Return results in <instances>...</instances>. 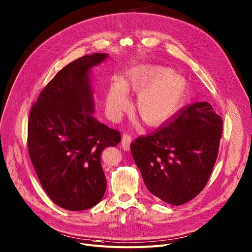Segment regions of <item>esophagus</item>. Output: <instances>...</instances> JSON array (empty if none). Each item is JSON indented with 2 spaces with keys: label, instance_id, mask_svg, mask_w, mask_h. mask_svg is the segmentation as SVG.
<instances>
[{
  "label": "esophagus",
  "instance_id": "obj_1",
  "mask_svg": "<svg viewBox=\"0 0 252 252\" xmlns=\"http://www.w3.org/2000/svg\"><path fill=\"white\" fill-rule=\"evenodd\" d=\"M130 142H131V136L129 135V133H125V135L122 138V147H123V149L126 150V151H128Z\"/></svg>",
  "mask_w": 252,
  "mask_h": 252
}]
</instances>
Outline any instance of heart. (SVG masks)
Here are the masks:
<instances>
[{"label":"heart","mask_w":252,"mask_h":252,"mask_svg":"<svg viewBox=\"0 0 252 252\" xmlns=\"http://www.w3.org/2000/svg\"><path fill=\"white\" fill-rule=\"evenodd\" d=\"M188 91V82L171 69L162 65L132 69L124 82L114 81L106 93V112L119 119L126 108L127 92L138 94L135 111L147 125L156 126L169 120L181 107Z\"/></svg>","instance_id":"1"}]
</instances>
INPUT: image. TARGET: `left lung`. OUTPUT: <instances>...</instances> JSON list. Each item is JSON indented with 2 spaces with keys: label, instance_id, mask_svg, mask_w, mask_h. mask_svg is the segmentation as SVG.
Returning <instances> with one entry per match:
<instances>
[{
  "label": "left lung",
  "instance_id": "obj_1",
  "mask_svg": "<svg viewBox=\"0 0 252 252\" xmlns=\"http://www.w3.org/2000/svg\"><path fill=\"white\" fill-rule=\"evenodd\" d=\"M222 131L223 121L212 105L196 102L137 138L130 151L149 191L173 206L195 197L213 171Z\"/></svg>",
  "mask_w": 252,
  "mask_h": 252
}]
</instances>
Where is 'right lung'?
<instances>
[{"label": "right lung", "instance_id": "obj_1", "mask_svg": "<svg viewBox=\"0 0 252 252\" xmlns=\"http://www.w3.org/2000/svg\"><path fill=\"white\" fill-rule=\"evenodd\" d=\"M106 54L84 56L63 68L41 91L28 120V151L41 187L69 211L96 206L106 179L100 157L121 142L116 129L93 116L91 69Z\"/></svg>", "mask_w": 252, "mask_h": 252}]
</instances>
